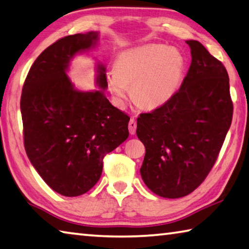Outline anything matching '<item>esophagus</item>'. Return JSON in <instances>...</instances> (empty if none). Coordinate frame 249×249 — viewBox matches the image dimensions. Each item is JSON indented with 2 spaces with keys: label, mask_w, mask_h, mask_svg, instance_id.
<instances>
[{
  "label": "esophagus",
  "mask_w": 249,
  "mask_h": 249,
  "mask_svg": "<svg viewBox=\"0 0 249 249\" xmlns=\"http://www.w3.org/2000/svg\"><path fill=\"white\" fill-rule=\"evenodd\" d=\"M136 128H137L136 121H135V119H130L129 124H128V129H129L130 135H135V133H136Z\"/></svg>",
  "instance_id": "1"
}]
</instances>
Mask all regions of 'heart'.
I'll use <instances>...</instances> for the list:
<instances>
[{
    "mask_svg": "<svg viewBox=\"0 0 249 249\" xmlns=\"http://www.w3.org/2000/svg\"><path fill=\"white\" fill-rule=\"evenodd\" d=\"M184 58L176 50L151 44L122 52L114 71L107 74V85L115 101L122 105L132 87V97L148 109L160 107L174 96L180 85Z\"/></svg>",
    "mask_w": 249,
    "mask_h": 249,
    "instance_id": "b5f03b06",
    "label": "heart"
}]
</instances>
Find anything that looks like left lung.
Returning <instances> with one entry per match:
<instances>
[{
    "label": "left lung",
    "mask_w": 249,
    "mask_h": 249,
    "mask_svg": "<svg viewBox=\"0 0 249 249\" xmlns=\"http://www.w3.org/2000/svg\"><path fill=\"white\" fill-rule=\"evenodd\" d=\"M192 64L168 102L137 119L146 148L140 168L158 196L180 198L199 186L218 159L232 123L233 102L224 65L196 40H188Z\"/></svg>",
    "instance_id": "1"
}]
</instances>
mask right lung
Segmentation results:
<instances>
[{
  "instance_id": "add662e5",
  "label": "right lung",
  "mask_w": 249,
  "mask_h": 249,
  "mask_svg": "<svg viewBox=\"0 0 249 249\" xmlns=\"http://www.w3.org/2000/svg\"><path fill=\"white\" fill-rule=\"evenodd\" d=\"M97 40L94 31L58 39L34 62L22 86L26 153L44 182L66 197L91 189L101 176L103 158L129 135V116L103 92L105 67L99 65L101 89L96 91L75 89L66 75L71 57Z\"/></svg>"
}]
</instances>
